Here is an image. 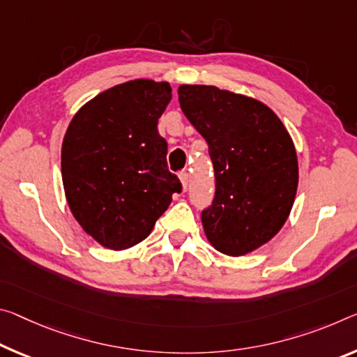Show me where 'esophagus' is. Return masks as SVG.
Returning a JSON list of instances; mask_svg holds the SVG:
<instances>
[{"label":"esophagus","instance_id":"esophagus-1","mask_svg":"<svg viewBox=\"0 0 357 357\" xmlns=\"http://www.w3.org/2000/svg\"><path fill=\"white\" fill-rule=\"evenodd\" d=\"M179 181L181 184H183V190H188V184H189V173L188 172H183L179 174Z\"/></svg>","mask_w":357,"mask_h":357}]
</instances>
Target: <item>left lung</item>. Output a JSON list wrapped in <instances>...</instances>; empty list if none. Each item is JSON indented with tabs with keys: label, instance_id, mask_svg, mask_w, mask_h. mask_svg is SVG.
<instances>
[{
	"label": "left lung",
	"instance_id": "obj_1",
	"mask_svg": "<svg viewBox=\"0 0 357 357\" xmlns=\"http://www.w3.org/2000/svg\"><path fill=\"white\" fill-rule=\"evenodd\" d=\"M184 116L206 139L216 197L202 213L209 245L231 257L259 250L289 218L298 185L294 141L281 119L260 100L183 84Z\"/></svg>",
	"mask_w": 357,
	"mask_h": 357
}]
</instances>
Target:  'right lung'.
Here are the masks:
<instances>
[{
    "mask_svg": "<svg viewBox=\"0 0 357 357\" xmlns=\"http://www.w3.org/2000/svg\"><path fill=\"white\" fill-rule=\"evenodd\" d=\"M172 101L168 82L135 79L89 100L61 144V181L73 216L112 251L148 238L181 192L167 167L157 121Z\"/></svg>",
    "mask_w": 357,
    "mask_h": 357,
    "instance_id": "obj_1",
    "label": "right lung"
}]
</instances>
